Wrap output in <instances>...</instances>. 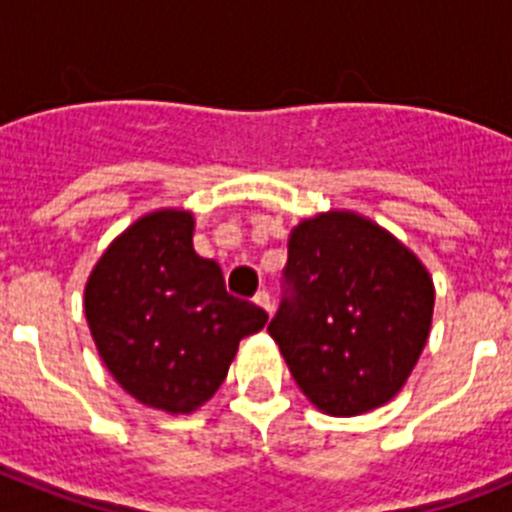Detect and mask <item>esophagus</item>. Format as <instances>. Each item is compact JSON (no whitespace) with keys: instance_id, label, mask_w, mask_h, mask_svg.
<instances>
[{"instance_id":"34e87169","label":"esophagus","mask_w":512,"mask_h":512,"mask_svg":"<svg viewBox=\"0 0 512 512\" xmlns=\"http://www.w3.org/2000/svg\"><path fill=\"white\" fill-rule=\"evenodd\" d=\"M253 302H256V305H259L261 310L266 312V315H271V312H274V305H271V297H269V292H259V295L253 297Z\"/></svg>"}]
</instances>
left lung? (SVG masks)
I'll list each match as a JSON object with an SVG mask.
<instances>
[{
	"label": "left lung",
	"instance_id": "left-lung-1",
	"mask_svg": "<svg viewBox=\"0 0 512 512\" xmlns=\"http://www.w3.org/2000/svg\"><path fill=\"white\" fill-rule=\"evenodd\" d=\"M287 251L289 297L269 333L297 387L333 418L382 408L431 333L436 287L425 264L354 210L300 220Z\"/></svg>",
	"mask_w": 512,
	"mask_h": 512
}]
</instances>
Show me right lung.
<instances>
[{"label":"right lung","instance_id":"add662e5","mask_svg":"<svg viewBox=\"0 0 512 512\" xmlns=\"http://www.w3.org/2000/svg\"><path fill=\"white\" fill-rule=\"evenodd\" d=\"M194 212L161 207L104 248L84 287L99 359L138 402L169 415L202 408L225 382L241 338L266 312L225 292L223 271L194 253Z\"/></svg>","mask_w":512,"mask_h":512}]
</instances>
